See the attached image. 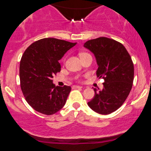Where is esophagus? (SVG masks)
Returning <instances> with one entry per match:
<instances>
[{
	"mask_svg": "<svg viewBox=\"0 0 151 151\" xmlns=\"http://www.w3.org/2000/svg\"><path fill=\"white\" fill-rule=\"evenodd\" d=\"M82 86H73V88H82Z\"/></svg>",
	"mask_w": 151,
	"mask_h": 151,
	"instance_id": "obj_1",
	"label": "esophagus"
}]
</instances>
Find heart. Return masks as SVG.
<instances>
[{"label": "heart", "instance_id": "b5f03b06", "mask_svg": "<svg viewBox=\"0 0 151 151\" xmlns=\"http://www.w3.org/2000/svg\"><path fill=\"white\" fill-rule=\"evenodd\" d=\"M89 55V54L86 53V52H82V53H80V58H81L82 57L86 56V55Z\"/></svg>", "mask_w": 151, "mask_h": 151}]
</instances>
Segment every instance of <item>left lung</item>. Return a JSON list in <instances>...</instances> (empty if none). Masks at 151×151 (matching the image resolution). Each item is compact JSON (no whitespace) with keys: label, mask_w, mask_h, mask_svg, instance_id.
I'll use <instances>...</instances> for the list:
<instances>
[{"label":"left lung","mask_w":151,"mask_h":151,"mask_svg":"<svg viewBox=\"0 0 151 151\" xmlns=\"http://www.w3.org/2000/svg\"><path fill=\"white\" fill-rule=\"evenodd\" d=\"M96 58V76L104 79L103 88L96 91L88 102V106L100 114H109L124 103L132 88L134 68L131 56L122 43L101 37L85 43Z\"/></svg>","instance_id":"8db88e82"}]
</instances>
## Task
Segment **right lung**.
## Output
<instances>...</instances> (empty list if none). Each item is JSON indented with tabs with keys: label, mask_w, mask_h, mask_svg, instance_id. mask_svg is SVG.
<instances>
[{
	"label": "right lung",
	"mask_w": 151,
	"mask_h": 151,
	"mask_svg": "<svg viewBox=\"0 0 151 151\" xmlns=\"http://www.w3.org/2000/svg\"><path fill=\"white\" fill-rule=\"evenodd\" d=\"M76 43L48 37L35 41L23 53L20 63V88L26 102L43 114L52 115L65 105L71 88L55 86L60 72L58 61Z\"/></svg>",
	"instance_id": "1"
}]
</instances>
